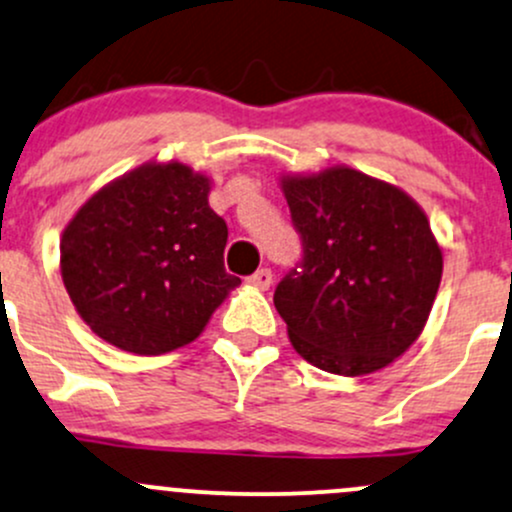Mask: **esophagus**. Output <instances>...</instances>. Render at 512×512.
<instances>
[{
  "instance_id": "esophagus-1",
  "label": "esophagus",
  "mask_w": 512,
  "mask_h": 512,
  "mask_svg": "<svg viewBox=\"0 0 512 512\" xmlns=\"http://www.w3.org/2000/svg\"><path fill=\"white\" fill-rule=\"evenodd\" d=\"M250 284L255 286V289L267 291L269 286H272V272H269L267 267L265 269H257V272L250 277Z\"/></svg>"
}]
</instances>
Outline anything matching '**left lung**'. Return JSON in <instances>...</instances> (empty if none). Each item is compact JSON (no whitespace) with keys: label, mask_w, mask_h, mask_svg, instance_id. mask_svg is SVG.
I'll use <instances>...</instances> for the list:
<instances>
[{"label":"left lung","mask_w":512,"mask_h":512,"mask_svg":"<svg viewBox=\"0 0 512 512\" xmlns=\"http://www.w3.org/2000/svg\"><path fill=\"white\" fill-rule=\"evenodd\" d=\"M303 262L274 291L299 355L364 376L423 333L442 279V247L411 194L347 165L279 177Z\"/></svg>","instance_id":"left-lung-1"}]
</instances>
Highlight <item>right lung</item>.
I'll return each instance as SVG.
<instances>
[{"label": "right lung", "mask_w": 512, "mask_h": 512, "mask_svg": "<svg viewBox=\"0 0 512 512\" xmlns=\"http://www.w3.org/2000/svg\"><path fill=\"white\" fill-rule=\"evenodd\" d=\"M209 192V174L184 162H145L75 211L60 238V274L94 335L150 357L204 333L240 284L223 267L228 228Z\"/></svg>", "instance_id": "obj_1"}]
</instances>
